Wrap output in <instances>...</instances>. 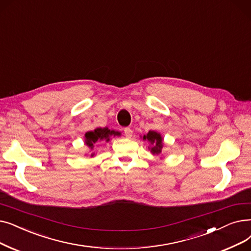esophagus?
Listing matches in <instances>:
<instances>
[{
	"mask_svg": "<svg viewBox=\"0 0 251 251\" xmlns=\"http://www.w3.org/2000/svg\"><path fill=\"white\" fill-rule=\"evenodd\" d=\"M124 133H125V136H126L127 138H130V137L132 136V134H133V131H132V129H131V128L126 127V128L124 129Z\"/></svg>",
	"mask_w": 251,
	"mask_h": 251,
	"instance_id": "1",
	"label": "esophagus"
}]
</instances>
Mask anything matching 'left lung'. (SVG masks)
I'll return each instance as SVG.
<instances>
[{
	"label": "left lung",
	"instance_id": "left-lung-1",
	"mask_svg": "<svg viewBox=\"0 0 251 251\" xmlns=\"http://www.w3.org/2000/svg\"><path fill=\"white\" fill-rule=\"evenodd\" d=\"M144 139L148 140L149 143L151 145V152L152 155H160L162 149H163V138L160 133L156 131H149L147 134L144 135Z\"/></svg>",
	"mask_w": 251,
	"mask_h": 251
}]
</instances>
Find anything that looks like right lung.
Here are the masks:
<instances>
[{"instance_id": "obj_1", "label": "right lung", "mask_w": 251, "mask_h": 251, "mask_svg": "<svg viewBox=\"0 0 251 251\" xmlns=\"http://www.w3.org/2000/svg\"><path fill=\"white\" fill-rule=\"evenodd\" d=\"M121 135V133L115 131V130L108 129L107 127L104 128H96L93 131H88L85 134V144L86 146H88L91 150L94 148V145L99 141L105 140L108 141L111 138V136H119ZM93 156V154L91 155Z\"/></svg>"}]
</instances>
